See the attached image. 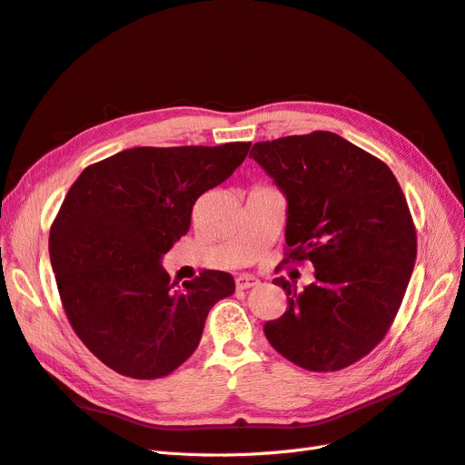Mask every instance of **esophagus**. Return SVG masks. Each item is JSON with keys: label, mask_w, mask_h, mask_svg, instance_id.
<instances>
[{"label": "esophagus", "mask_w": 465, "mask_h": 465, "mask_svg": "<svg viewBox=\"0 0 465 465\" xmlns=\"http://www.w3.org/2000/svg\"><path fill=\"white\" fill-rule=\"evenodd\" d=\"M260 281L254 275H238L236 277V289L238 291H244V289H252V287H258Z\"/></svg>", "instance_id": "obj_1"}]
</instances>
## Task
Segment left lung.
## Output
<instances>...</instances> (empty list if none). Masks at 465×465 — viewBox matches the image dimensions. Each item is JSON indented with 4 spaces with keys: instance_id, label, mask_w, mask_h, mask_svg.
Wrapping results in <instances>:
<instances>
[{
    "instance_id": "8db88e82",
    "label": "left lung",
    "mask_w": 465,
    "mask_h": 465,
    "mask_svg": "<svg viewBox=\"0 0 465 465\" xmlns=\"http://www.w3.org/2000/svg\"><path fill=\"white\" fill-rule=\"evenodd\" d=\"M287 198L285 258L312 262V285L273 283L287 312L263 326L297 367L341 371L384 340L417 256L410 205L386 163L331 132L287 135L250 151Z\"/></svg>"
}]
</instances>
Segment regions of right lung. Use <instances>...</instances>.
<instances>
[{"mask_svg": "<svg viewBox=\"0 0 465 465\" xmlns=\"http://www.w3.org/2000/svg\"><path fill=\"white\" fill-rule=\"evenodd\" d=\"M252 143L134 147L89 164L50 227V262L65 316L108 369L137 380L176 371L205 318L234 292L203 270L182 287L161 267L190 231L192 207L242 164Z\"/></svg>", "mask_w": 465, "mask_h": 465, "instance_id": "obj_1", "label": "right lung"}]
</instances>
